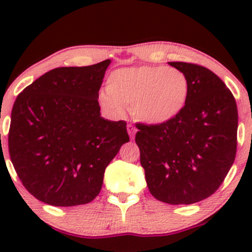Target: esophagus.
<instances>
[{"mask_svg":"<svg viewBox=\"0 0 252 252\" xmlns=\"http://www.w3.org/2000/svg\"><path fill=\"white\" fill-rule=\"evenodd\" d=\"M126 129H128V132L130 135V138H134V136L136 134V128L132 124H128V126H126Z\"/></svg>","mask_w":252,"mask_h":252,"instance_id":"34e87169","label":"esophagus"}]
</instances>
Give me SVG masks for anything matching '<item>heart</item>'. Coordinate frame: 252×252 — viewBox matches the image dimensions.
Masks as SVG:
<instances>
[{
	"instance_id": "1",
	"label": "heart",
	"mask_w": 252,
	"mask_h": 252,
	"mask_svg": "<svg viewBox=\"0 0 252 252\" xmlns=\"http://www.w3.org/2000/svg\"><path fill=\"white\" fill-rule=\"evenodd\" d=\"M105 91L99 94L100 104L116 115L126 106L148 124H166L186 108L189 82L186 74L168 66L141 65L118 68L110 74Z\"/></svg>"
}]
</instances>
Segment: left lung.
<instances>
[{"label":"left lung","mask_w":252,"mask_h":252,"mask_svg":"<svg viewBox=\"0 0 252 252\" xmlns=\"http://www.w3.org/2000/svg\"><path fill=\"white\" fill-rule=\"evenodd\" d=\"M186 74V108L166 124H137L135 142L149 192L170 205H189L220 187L237 152L238 111L217 74L192 63L170 62Z\"/></svg>","instance_id":"left-lung-1"}]
</instances>
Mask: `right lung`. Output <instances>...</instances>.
Segmentation results:
<instances>
[{
	"label": "right lung",
	"mask_w": 252,
	"mask_h": 252,
	"mask_svg": "<svg viewBox=\"0 0 252 252\" xmlns=\"http://www.w3.org/2000/svg\"><path fill=\"white\" fill-rule=\"evenodd\" d=\"M109 63L54 68L17 96L8 149L17 176L37 200L62 207L92 201L106 166L129 142L126 121L100 117L98 96Z\"/></svg>",
	"instance_id": "1"
}]
</instances>
